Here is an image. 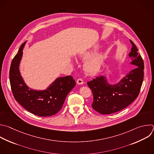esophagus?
Segmentation results:
<instances>
[{"instance_id": "esophagus-1", "label": "esophagus", "mask_w": 154, "mask_h": 154, "mask_svg": "<svg viewBox=\"0 0 154 154\" xmlns=\"http://www.w3.org/2000/svg\"><path fill=\"white\" fill-rule=\"evenodd\" d=\"M83 80L82 79H78L77 80V83L79 85H82L83 84Z\"/></svg>"}]
</instances>
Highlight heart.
Segmentation results:
<instances>
[{"instance_id": "1", "label": "heart", "mask_w": 154, "mask_h": 154, "mask_svg": "<svg viewBox=\"0 0 154 154\" xmlns=\"http://www.w3.org/2000/svg\"><path fill=\"white\" fill-rule=\"evenodd\" d=\"M98 46H95L89 51H85L80 53L79 57L82 59H87L84 63L83 68L85 71L88 74H94L96 73L103 64L105 57L102 54H96L94 55L98 51Z\"/></svg>"}]
</instances>
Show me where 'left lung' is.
Instances as JSON below:
<instances>
[{
  "instance_id": "1",
  "label": "left lung",
  "mask_w": 154,
  "mask_h": 154,
  "mask_svg": "<svg viewBox=\"0 0 154 154\" xmlns=\"http://www.w3.org/2000/svg\"><path fill=\"white\" fill-rule=\"evenodd\" d=\"M131 63L135 68L117 84L111 85L103 75L87 83L93 94L92 108L101 114H111L128 106L138 97L143 83L144 62L132 40Z\"/></svg>"
}]
</instances>
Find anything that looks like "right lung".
Listing matches in <instances>:
<instances>
[{
  "instance_id": "1",
  "label": "right lung",
  "mask_w": 154,
  "mask_h": 154,
  "mask_svg": "<svg viewBox=\"0 0 154 154\" xmlns=\"http://www.w3.org/2000/svg\"><path fill=\"white\" fill-rule=\"evenodd\" d=\"M26 42L22 43L13 59L10 69V81L15 100L28 111L39 117L57 114L62 108L69 92L75 86L71 75L59 77L45 90L37 91L25 84L19 71V65Z\"/></svg>"
}]
</instances>
